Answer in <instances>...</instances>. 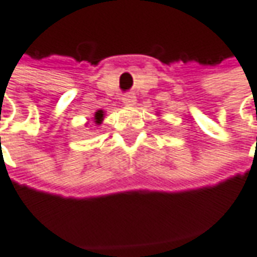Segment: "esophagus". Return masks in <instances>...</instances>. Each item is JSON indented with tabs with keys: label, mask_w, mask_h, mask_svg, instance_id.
Wrapping results in <instances>:
<instances>
[{
	"label": "esophagus",
	"mask_w": 257,
	"mask_h": 257,
	"mask_svg": "<svg viewBox=\"0 0 257 257\" xmlns=\"http://www.w3.org/2000/svg\"><path fill=\"white\" fill-rule=\"evenodd\" d=\"M121 100H123V103H124V104L132 106V104H134V103H136V96H134L133 93H127V94H124V96H123V99H121Z\"/></svg>",
	"instance_id": "1"
}]
</instances>
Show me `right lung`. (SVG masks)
Masks as SVG:
<instances>
[{"label": "right lung", "instance_id": "1", "mask_svg": "<svg viewBox=\"0 0 257 257\" xmlns=\"http://www.w3.org/2000/svg\"><path fill=\"white\" fill-rule=\"evenodd\" d=\"M103 117H104V111H103V110H97V111L94 113V124H101Z\"/></svg>", "mask_w": 257, "mask_h": 257}]
</instances>
